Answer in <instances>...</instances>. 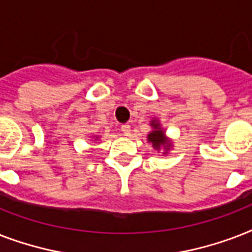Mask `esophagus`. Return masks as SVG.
Returning <instances> with one entry per match:
<instances>
[{
  "mask_svg": "<svg viewBox=\"0 0 252 252\" xmlns=\"http://www.w3.org/2000/svg\"><path fill=\"white\" fill-rule=\"evenodd\" d=\"M122 132H123V134H124V136H129V134H130V126H129V124H123Z\"/></svg>",
  "mask_w": 252,
  "mask_h": 252,
  "instance_id": "obj_1",
  "label": "esophagus"
}]
</instances>
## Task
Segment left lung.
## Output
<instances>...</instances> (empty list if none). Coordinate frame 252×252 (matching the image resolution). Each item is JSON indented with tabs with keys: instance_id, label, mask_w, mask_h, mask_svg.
Instances as JSON below:
<instances>
[{
	"instance_id": "1",
	"label": "left lung",
	"mask_w": 252,
	"mask_h": 252,
	"mask_svg": "<svg viewBox=\"0 0 252 252\" xmlns=\"http://www.w3.org/2000/svg\"><path fill=\"white\" fill-rule=\"evenodd\" d=\"M150 126H152L153 129L148 133V141L152 144V146L157 150L158 153L162 152V154L166 156L172 148V141L166 136L165 129L161 126V123H159L158 119H152Z\"/></svg>"
}]
</instances>
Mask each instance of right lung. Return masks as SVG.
<instances>
[{"mask_svg": "<svg viewBox=\"0 0 252 252\" xmlns=\"http://www.w3.org/2000/svg\"><path fill=\"white\" fill-rule=\"evenodd\" d=\"M93 138H95V141H96V140H99V136H94Z\"/></svg>", "mask_w": 252, "mask_h": 252, "instance_id": "right-lung-1", "label": "right lung"}]
</instances>
